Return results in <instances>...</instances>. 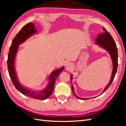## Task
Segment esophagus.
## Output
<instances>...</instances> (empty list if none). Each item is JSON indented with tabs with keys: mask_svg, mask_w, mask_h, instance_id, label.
I'll use <instances>...</instances> for the list:
<instances>
[{
	"mask_svg": "<svg viewBox=\"0 0 126 126\" xmlns=\"http://www.w3.org/2000/svg\"><path fill=\"white\" fill-rule=\"evenodd\" d=\"M71 64L70 63H67V64H66V67H67V68L71 67Z\"/></svg>",
	"mask_w": 126,
	"mask_h": 126,
	"instance_id": "1",
	"label": "esophagus"
}]
</instances>
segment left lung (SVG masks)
I'll use <instances>...</instances> for the list:
<instances>
[{"label":"left lung","instance_id":"1","mask_svg":"<svg viewBox=\"0 0 126 126\" xmlns=\"http://www.w3.org/2000/svg\"><path fill=\"white\" fill-rule=\"evenodd\" d=\"M95 44H98L102 48H104L106 49L107 52L109 53V54L111 57L112 62H113V70L112 72L111 78H110V81L109 83L107 84L105 88H104L103 92H104L107 89L109 88L110 84H112L113 80L114 79V78L116 75V73L117 72V67H118V50H117V48L115 43L114 40H113V38H112L111 35L108 33V32L107 30L103 28V32L102 33L98 35V37L96 38V40H95ZM71 82L72 80V76H71ZM72 90L73 92V94L74 96L77 98L78 99H82V100H86L90 98H80L78 97L77 95L76 94L74 93V87L73 85L72 84Z\"/></svg>","mask_w":126,"mask_h":126}]
</instances>
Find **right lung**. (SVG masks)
Returning a JSON list of instances; mask_svg holds the SVG:
<instances>
[{
	"mask_svg": "<svg viewBox=\"0 0 126 126\" xmlns=\"http://www.w3.org/2000/svg\"><path fill=\"white\" fill-rule=\"evenodd\" d=\"M37 32V30L35 29V25L32 23H28L22 28V29L19 32V33L14 37L12 42L11 46L9 49V52L8 53L7 65L10 79L12 81L13 84H14L17 90H18L24 95H27L29 97L42 100L48 98L52 94L53 89H54L55 80L58 77L61 72L63 71L64 67H62L59 69L55 70L50 74L48 78L49 80V82L48 83V86L46 87V88L42 89L41 91H35L31 90L27 88H25L20 83L18 80L14 67L15 58H16L19 45L24 42L28 38H29L31 35L36 34Z\"/></svg>",
	"mask_w": 126,
	"mask_h": 126,
	"instance_id": "obj_1",
	"label": "right lung"
}]
</instances>
